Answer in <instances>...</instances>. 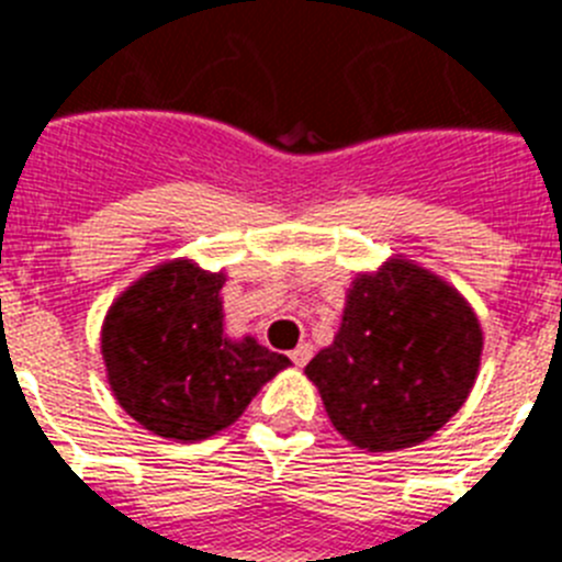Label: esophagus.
Listing matches in <instances>:
<instances>
[{
	"instance_id": "1",
	"label": "esophagus",
	"mask_w": 562,
	"mask_h": 562,
	"mask_svg": "<svg viewBox=\"0 0 562 562\" xmlns=\"http://www.w3.org/2000/svg\"><path fill=\"white\" fill-rule=\"evenodd\" d=\"M290 360L295 362V366H306V362L312 360V346H310V342H297L295 349L290 351Z\"/></svg>"
}]
</instances>
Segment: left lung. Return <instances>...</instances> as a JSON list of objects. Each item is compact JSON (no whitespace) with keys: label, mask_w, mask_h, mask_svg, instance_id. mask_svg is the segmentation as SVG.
I'll return each mask as SVG.
<instances>
[{"label":"left lung","mask_w":562,"mask_h":562,"mask_svg":"<svg viewBox=\"0 0 562 562\" xmlns=\"http://www.w3.org/2000/svg\"><path fill=\"white\" fill-rule=\"evenodd\" d=\"M481 324L434 272L391 258L346 295L335 342L306 376L331 425L369 453L414 448L464 405L481 366Z\"/></svg>","instance_id":"left-lung-1"}]
</instances>
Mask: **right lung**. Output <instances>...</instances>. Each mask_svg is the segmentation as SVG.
<instances>
[{
	"mask_svg": "<svg viewBox=\"0 0 562 562\" xmlns=\"http://www.w3.org/2000/svg\"><path fill=\"white\" fill-rule=\"evenodd\" d=\"M225 272L166 261L106 312L101 351L114 400L162 439L202 441L245 414L290 357L231 340L222 315Z\"/></svg>",
	"mask_w": 562,
	"mask_h": 562,
	"instance_id": "right-lung-1",
	"label": "right lung"
}]
</instances>
